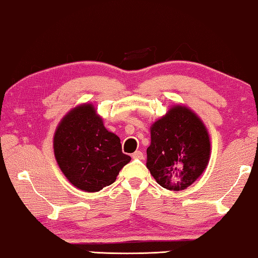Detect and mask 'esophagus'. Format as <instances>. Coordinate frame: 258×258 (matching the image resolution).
Segmentation results:
<instances>
[{
	"label": "esophagus",
	"mask_w": 258,
	"mask_h": 258,
	"mask_svg": "<svg viewBox=\"0 0 258 258\" xmlns=\"http://www.w3.org/2000/svg\"><path fill=\"white\" fill-rule=\"evenodd\" d=\"M132 157H133L134 159H143L144 158V155H143V152H141V151H135L132 155Z\"/></svg>",
	"instance_id": "esophagus-1"
}]
</instances>
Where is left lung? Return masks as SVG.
<instances>
[{"instance_id":"obj_1","label":"left lung","mask_w":258,"mask_h":258,"mask_svg":"<svg viewBox=\"0 0 258 258\" xmlns=\"http://www.w3.org/2000/svg\"><path fill=\"white\" fill-rule=\"evenodd\" d=\"M147 167L162 187L181 191L200 177L210 162L206 126L185 106H174L151 125Z\"/></svg>"}]
</instances>
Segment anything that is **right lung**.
<instances>
[{"label": "right lung", "instance_id": "right-lung-1", "mask_svg": "<svg viewBox=\"0 0 258 258\" xmlns=\"http://www.w3.org/2000/svg\"><path fill=\"white\" fill-rule=\"evenodd\" d=\"M53 150L61 172L85 192H99L116 180L130 162L118 136L104 128L91 103L69 111L55 129Z\"/></svg>", "mask_w": 258, "mask_h": 258}]
</instances>
